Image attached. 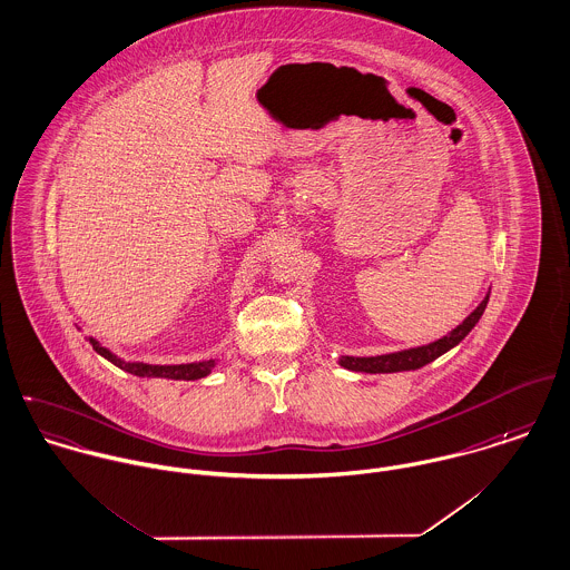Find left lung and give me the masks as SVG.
Masks as SVG:
<instances>
[{
    "instance_id": "1",
    "label": "left lung",
    "mask_w": 570,
    "mask_h": 570,
    "mask_svg": "<svg viewBox=\"0 0 570 570\" xmlns=\"http://www.w3.org/2000/svg\"><path fill=\"white\" fill-rule=\"evenodd\" d=\"M488 302H490V291L485 293L483 302L454 330H450L445 336L429 343V345H417V347L380 354V356H338V365L350 372H363V374H395V372L420 370V367L433 363L435 358H440L448 350L456 347L468 336V332L479 323V318L485 313Z\"/></svg>"
}]
</instances>
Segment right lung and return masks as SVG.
<instances>
[{
  "label": "right lung",
  "instance_id": "1",
  "mask_svg": "<svg viewBox=\"0 0 570 570\" xmlns=\"http://www.w3.org/2000/svg\"><path fill=\"white\" fill-rule=\"evenodd\" d=\"M91 343V347L107 358L109 363H114L116 367L125 370L132 376L139 379H168V380H198L205 379L212 374V370L216 367V361H198V363H188V365H148V363H135V361H125L120 356H116L111 350L102 347L100 341H96L94 336L87 338Z\"/></svg>",
  "mask_w": 570,
  "mask_h": 570
}]
</instances>
